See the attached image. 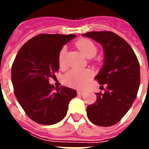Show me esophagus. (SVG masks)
I'll return each instance as SVG.
<instances>
[{"instance_id": "obj_1", "label": "esophagus", "mask_w": 149, "mask_h": 149, "mask_svg": "<svg viewBox=\"0 0 149 149\" xmlns=\"http://www.w3.org/2000/svg\"><path fill=\"white\" fill-rule=\"evenodd\" d=\"M77 94L78 95H80V96H83L84 94V92L82 90H78L77 91Z\"/></svg>"}]
</instances>
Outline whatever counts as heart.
<instances>
[{"mask_svg":"<svg viewBox=\"0 0 149 149\" xmlns=\"http://www.w3.org/2000/svg\"><path fill=\"white\" fill-rule=\"evenodd\" d=\"M76 46L83 55L87 58H93L97 54V49L93 42L88 39L79 40L76 43ZM65 49H62L59 53V65L63 66ZM93 76V72L88 69H77L73 68L68 71L64 76L65 84L74 88H81L89 81Z\"/></svg>","mask_w":149,"mask_h":149,"instance_id":"heart-1","label":"heart"}]
</instances>
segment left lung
I'll return each instance as SVG.
<instances>
[{"instance_id":"obj_1","label":"left lung","mask_w":149,"mask_h":149,"mask_svg":"<svg viewBox=\"0 0 149 149\" xmlns=\"http://www.w3.org/2000/svg\"><path fill=\"white\" fill-rule=\"evenodd\" d=\"M82 36L103 47V66L95 79L107 86L104 93H97L96 102L87 107V116L94 125L112 126L127 113L136 97L141 82L139 61L131 46L112 32H89Z\"/></svg>"}]
</instances>
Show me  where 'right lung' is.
Masks as SVG:
<instances>
[{
  "instance_id": "obj_1",
  "label": "right lung",
  "mask_w": 149,
  "mask_h": 149,
  "mask_svg": "<svg viewBox=\"0 0 149 149\" xmlns=\"http://www.w3.org/2000/svg\"><path fill=\"white\" fill-rule=\"evenodd\" d=\"M76 35L40 34L22 46L12 66L15 96L28 116L33 121L52 125L66 116L70 100L77 91L61 86L53 93L49 82L58 71L59 53Z\"/></svg>"
}]
</instances>
